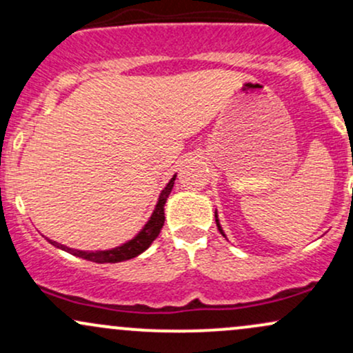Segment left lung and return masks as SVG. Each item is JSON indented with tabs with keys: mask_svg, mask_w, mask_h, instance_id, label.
Returning a JSON list of instances; mask_svg holds the SVG:
<instances>
[{
	"mask_svg": "<svg viewBox=\"0 0 353 353\" xmlns=\"http://www.w3.org/2000/svg\"><path fill=\"white\" fill-rule=\"evenodd\" d=\"M216 224H217V228H219V230H221V234H222V236H224V237H225V232H224V229H222V228H221V222H219V217H217V210H216Z\"/></svg>",
	"mask_w": 353,
	"mask_h": 353,
	"instance_id": "obj_1",
	"label": "left lung"
}]
</instances>
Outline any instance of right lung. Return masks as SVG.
<instances>
[{
    "label": "right lung",
    "instance_id": "add662e5",
    "mask_svg": "<svg viewBox=\"0 0 353 353\" xmlns=\"http://www.w3.org/2000/svg\"><path fill=\"white\" fill-rule=\"evenodd\" d=\"M177 174H174L171 177V181L164 185V189L161 190L159 199H157L156 208H154L151 217L148 219V222L144 224V228L136 234L134 237L129 239L128 242L124 244L112 247V249H106V250H79V249H72V247H68L64 244H59V242L50 241V244L54 247H58L61 250H66L76 257L86 259V261L96 262V264H116V262H124L129 261V259H134L139 254H143L149 245L152 244L154 239L159 236L161 229L164 225V205L165 201H168L169 194L174 188V181H176Z\"/></svg>",
    "mask_w": 353,
    "mask_h": 353
}]
</instances>
